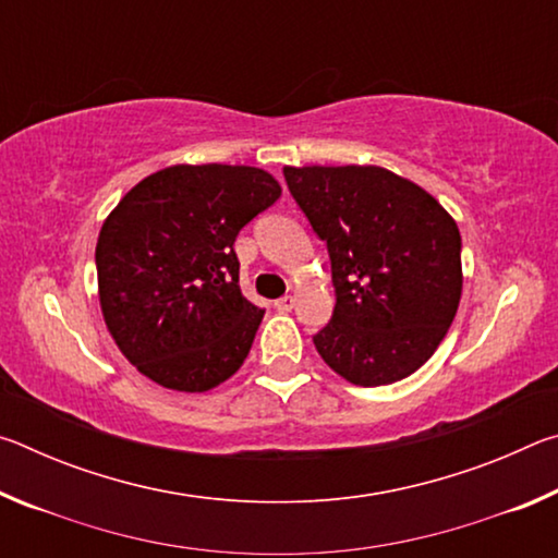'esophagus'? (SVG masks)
I'll use <instances>...</instances> for the list:
<instances>
[{
    "mask_svg": "<svg viewBox=\"0 0 558 558\" xmlns=\"http://www.w3.org/2000/svg\"><path fill=\"white\" fill-rule=\"evenodd\" d=\"M292 307H295V298H292V295H286V298L276 300V310H278V313H290Z\"/></svg>",
    "mask_w": 558,
    "mask_h": 558,
    "instance_id": "esophagus-1",
    "label": "esophagus"
}]
</instances>
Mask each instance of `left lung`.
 Returning <instances> with one entry per match:
<instances>
[{"label":"left lung","mask_w":558,"mask_h":558,"mask_svg":"<svg viewBox=\"0 0 558 558\" xmlns=\"http://www.w3.org/2000/svg\"><path fill=\"white\" fill-rule=\"evenodd\" d=\"M290 194L327 243L337 305L315 335L356 386L401 381L448 335L462 292L460 231L426 189L384 167H286Z\"/></svg>","instance_id":"obj_1"}]
</instances>
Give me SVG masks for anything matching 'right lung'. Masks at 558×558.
<instances>
[{"label":"right lung","instance_id":"add662e5","mask_svg":"<svg viewBox=\"0 0 558 558\" xmlns=\"http://www.w3.org/2000/svg\"><path fill=\"white\" fill-rule=\"evenodd\" d=\"M245 165H174L102 221L98 298L128 362L165 389L202 393L241 369L263 310L243 298L235 235L280 196Z\"/></svg>","mask_w":558,"mask_h":558}]
</instances>
